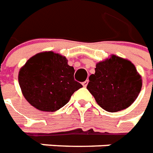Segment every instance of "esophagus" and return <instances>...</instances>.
Masks as SVG:
<instances>
[{
    "label": "esophagus",
    "mask_w": 153,
    "mask_h": 153,
    "mask_svg": "<svg viewBox=\"0 0 153 153\" xmlns=\"http://www.w3.org/2000/svg\"><path fill=\"white\" fill-rule=\"evenodd\" d=\"M88 82H89L88 80H86V81H85V82L82 83V85H83V86H84V87H85V86L87 85V84H88Z\"/></svg>",
    "instance_id": "esophagus-1"
}]
</instances>
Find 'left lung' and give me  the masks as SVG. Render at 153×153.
Segmentation results:
<instances>
[{
    "mask_svg": "<svg viewBox=\"0 0 153 153\" xmlns=\"http://www.w3.org/2000/svg\"><path fill=\"white\" fill-rule=\"evenodd\" d=\"M86 88L97 104L108 112H118L133 104L143 85L141 75L129 60L110 55L96 63Z\"/></svg>",
    "mask_w": 153,
    "mask_h": 153,
    "instance_id": "1",
    "label": "left lung"
}]
</instances>
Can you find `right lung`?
I'll list each match as a JSON object with an SVG mask.
<instances>
[{
	"label": "right lung",
	"mask_w": 153,
	"mask_h": 153,
	"mask_svg": "<svg viewBox=\"0 0 153 153\" xmlns=\"http://www.w3.org/2000/svg\"><path fill=\"white\" fill-rule=\"evenodd\" d=\"M74 68L52 51L35 54L19 69L18 80L24 97L40 111L53 112L67 104L82 85L74 80Z\"/></svg>",
	"instance_id": "add662e5"
}]
</instances>
